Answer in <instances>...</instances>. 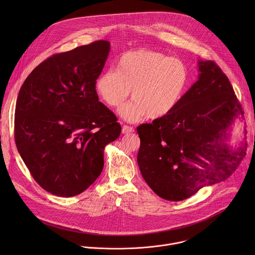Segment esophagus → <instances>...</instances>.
<instances>
[{
  "instance_id": "1",
  "label": "esophagus",
  "mask_w": 255,
  "mask_h": 255,
  "mask_svg": "<svg viewBox=\"0 0 255 255\" xmlns=\"http://www.w3.org/2000/svg\"><path fill=\"white\" fill-rule=\"evenodd\" d=\"M133 131H134V128L132 127H129V126L125 125L122 128L123 133H130V132H133Z\"/></svg>"
}]
</instances>
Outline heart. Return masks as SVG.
Segmentation results:
<instances>
[{"label":"heart","instance_id":"b5f03b06","mask_svg":"<svg viewBox=\"0 0 255 255\" xmlns=\"http://www.w3.org/2000/svg\"><path fill=\"white\" fill-rule=\"evenodd\" d=\"M188 83L185 65L163 53L140 49L123 55L117 72L101 73L95 83L96 91L111 108H119L128 97L130 102L120 109L128 122L159 119L178 106Z\"/></svg>","mask_w":255,"mask_h":255}]
</instances>
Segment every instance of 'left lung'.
Instances as JSON below:
<instances>
[{
	"instance_id": "left-lung-1",
	"label": "left lung",
	"mask_w": 255,
	"mask_h": 255,
	"mask_svg": "<svg viewBox=\"0 0 255 255\" xmlns=\"http://www.w3.org/2000/svg\"><path fill=\"white\" fill-rule=\"evenodd\" d=\"M197 81L169 115L142 124L137 163L161 198L181 201L206 185L225 182L239 167L241 149L227 141L244 114L233 86L213 61L198 62Z\"/></svg>"
}]
</instances>
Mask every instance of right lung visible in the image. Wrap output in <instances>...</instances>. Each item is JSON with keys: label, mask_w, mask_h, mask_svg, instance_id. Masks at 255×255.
<instances>
[{"label": "right lung", "mask_w": 255, "mask_h": 255, "mask_svg": "<svg viewBox=\"0 0 255 255\" xmlns=\"http://www.w3.org/2000/svg\"><path fill=\"white\" fill-rule=\"evenodd\" d=\"M110 42L95 41L42 62L24 80L15 105L14 140L35 182L71 197L88 188L104 166V148L122 130L99 102L95 83ZM239 164L246 156L241 148Z\"/></svg>", "instance_id": "obj_1"}]
</instances>
